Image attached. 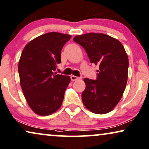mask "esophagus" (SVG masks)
<instances>
[{
    "instance_id": "34e87169",
    "label": "esophagus",
    "mask_w": 149,
    "mask_h": 149,
    "mask_svg": "<svg viewBox=\"0 0 149 149\" xmlns=\"http://www.w3.org/2000/svg\"><path fill=\"white\" fill-rule=\"evenodd\" d=\"M81 78H79V77H77V76H71V81H76V80H80Z\"/></svg>"
}]
</instances>
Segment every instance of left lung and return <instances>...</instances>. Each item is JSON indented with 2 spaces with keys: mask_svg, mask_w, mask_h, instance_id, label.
I'll return each instance as SVG.
<instances>
[{
  "mask_svg": "<svg viewBox=\"0 0 149 149\" xmlns=\"http://www.w3.org/2000/svg\"><path fill=\"white\" fill-rule=\"evenodd\" d=\"M73 41L84 47L91 63L100 66L97 80L84 79L83 104L95 114L110 112L121 99L127 82L129 60L123 45L104 33L77 35Z\"/></svg>",
  "mask_w": 149,
  "mask_h": 149,
  "instance_id": "1",
  "label": "left lung"
}]
</instances>
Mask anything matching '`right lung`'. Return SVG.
I'll use <instances>...</instances> for the list:
<instances>
[{
    "label": "right lung",
    "instance_id": "add662e5",
    "mask_svg": "<svg viewBox=\"0 0 149 149\" xmlns=\"http://www.w3.org/2000/svg\"><path fill=\"white\" fill-rule=\"evenodd\" d=\"M70 35L51 32L28 43L18 63L19 82L30 108L40 116L53 114L62 105L69 76L54 73L61 63L63 45Z\"/></svg>",
    "mask_w": 149,
    "mask_h": 149
}]
</instances>
